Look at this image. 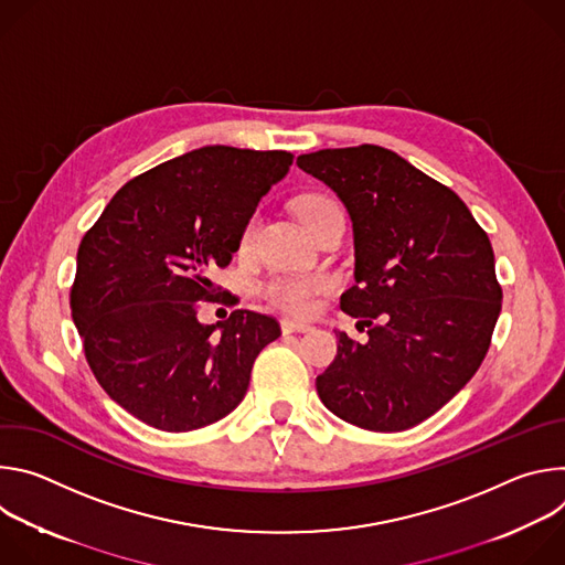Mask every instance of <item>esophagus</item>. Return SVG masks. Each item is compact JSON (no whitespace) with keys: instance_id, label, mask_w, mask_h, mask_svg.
<instances>
[{"instance_id":"34e87169","label":"esophagus","mask_w":565,"mask_h":565,"mask_svg":"<svg viewBox=\"0 0 565 565\" xmlns=\"http://www.w3.org/2000/svg\"><path fill=\"white\" fill-rule=\"evenodd\" d=\"M281 331H284V335H288V333H308V331H312V327H310V324H303V321L284 319V321H281Z\"/></svg>"}]
</instances>
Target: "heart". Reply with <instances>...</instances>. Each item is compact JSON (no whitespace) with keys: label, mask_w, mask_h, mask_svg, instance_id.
<instances>
[{"label":"heart","mask_w":565,"mask_h":565,"mask_svg":"<svg viewBox=\"0 0 565 565\" xmlns=\"http://www.w3.org/2000/svg\"><path fill=\"white\" fill-rule=\"evenodd\" d=\"M335 205L331 199L319 196V194H308L299 199L297 203V214L303 225H308L317 214L324 212L327 207ZM255 223H248L244 234H241V246H248V241L253 236ZM327 290L324 277L317 275H286V277H273L264 286V295L270 303L277 308L292 312V315H308L317 306V297Z\"/></svg>","instance_id":"heart-1"}]
</instances>
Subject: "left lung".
<instances>
[{
  "instance_id": "1",
  "label": "left lung",
  "mask_w": 565,
  "mask_h": 565,
  "mask_svg": "<svg viewBox=\"0 0 565 565\" xmlns=\"http://www.w3.org/2000/svg\"><path fill=\"white\" fill-rule=\"evenodd\" d=\"M353 223L355 286L342 310L369 342L338 331L317 393L338 418L371 431L420 425L471 380L501 312L490 238L467 205L409 160L377 145L297 156Z\"/></svg>"
}]
</instances>
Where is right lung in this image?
<instances>
[{
  "label": "right lung",
  "mask_w": 565,
  "mask_h": 565,
  "mask_svg": "<svg viewBox=\"0 0 565 565\" xmlns=\"http://www.w3.org/2000/svg\"><path fill=\"white\" fill-rule=\"evenodd\" d=\"M288 151L207 145L136 177L77 248L71 317L107 395L163 431L207 427L238 407L279 324L234 310L201 324L212 273L238 250L259 201L290 170Z\"/></svg>",
  "instance_id": "1"
}]
</instances>
